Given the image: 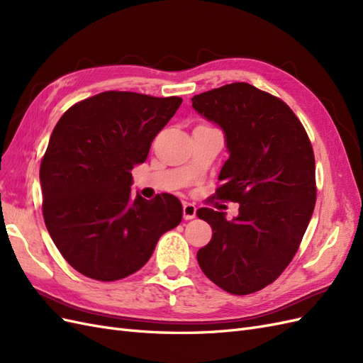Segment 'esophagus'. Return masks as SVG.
<instances>
[{
  "label": "esophagus",
  "instance_id": "34e87169",
  "mask_svg": "<svg viewBox=\"0 0 363 363\" xmlns=\"http://www.w3.org/2000/svg\"><path fill=\"white\" fill-rule=\"evenodd\" d=\"M195 213H196V207L194 204H191V203H184L183 204V218L186 219V221H189V219H194Z\"/></svg>",
  "mask_w": 363,
  "mask_h": 363
}]
</instances>
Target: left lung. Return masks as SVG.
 <instances>
[{
    "label": "left lung",
    "instance_id": "left-lung-1",
    "mask_svg": "<svg viewBox=\"0 0 363 363\" xmlns=\"http://www.w3.org/2000/svg\"><path fill=\"white\" fill-rule=\"evenodd\" d=\"M192 107L219 125L228 159L216 195L239 203V215L201 207L212 239L196 252L200 268L219 288L247 295L276 280L300 247L316 200L315 156L288 104L248 83L195 95Z\"/></svg>",
    "mask_w": 363,
    "mask_h": 363
}]
</instances>
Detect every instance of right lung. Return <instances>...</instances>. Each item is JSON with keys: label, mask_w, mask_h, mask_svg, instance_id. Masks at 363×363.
Returning a JSON list of instances; mask_svg holds the SVG:
<instances>
[{"label": "right lung", "mask_w": 363, "mask_h": 363, "mask_svg": "<svg viewBox=\"0 0 363 363\" xmlns=\"http://www.w3.org/2000/svg\"><path fill=\"white\" fill-rule=\"evenodd\" d=\"M182 101L108 91L74 104L54 127L39 172L42 212L52 242L83 276H130L180 224L177 196L135 195L131 169L147 160Z\"/></svg>", "instance_id": "obj_1"}]
</instances>
